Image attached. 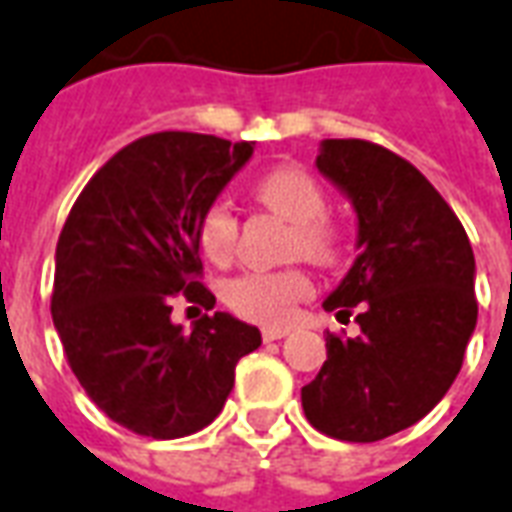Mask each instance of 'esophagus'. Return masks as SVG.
I'll list each match as a JSON object with an SVG mask.
<instances>
[{
	"mask_svg": "<svg viewBox=\"0 0 512 512\" xmlns=\"http://www.w3.org/2000/svg\"><path fill=\"white\" fill-rule=\"evenodd\" d=\"M288 332H291L288 327H266V330H263V341H266V343L280 341V338H285Z\"/></svg>",
	"mask_w": 512,
	"mask_h": 512,
	"instance_id": "obj_1",
	"label": "esophagus"
}]
</instances>
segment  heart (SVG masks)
Returning <instances> with one entry per match:
<instances>
[{"instance_id":"obj_1","label":"heart","mask_w":512,"mask_h":512,"mask_svg":"<svg viewBox=\"0 0 512 512\" xmlns=\"http://www.w3.org/2000/svg\"><path fill=\"white\" fill-rule=\"evenodd\" d=\"M252 194L263 207L291 224L288 252L302 255L316 266H330L341 252V232L335 230L324 210L327 194L321 182L302 166H274L260 174ZM199 246L213 263H227L238 241V221L224 202H213L199 216ZM313 293L310 277L302 268L282 271H249L227 285V305L238 316L257 324H285L293 307Z\"/></svg>"}]
</instances>
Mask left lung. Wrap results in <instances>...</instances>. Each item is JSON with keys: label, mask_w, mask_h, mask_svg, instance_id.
Segmentation results:
<instances>
[{"label": "left lung", "mask_w": 512, "mask_h": 512, "mask_svg": "<svg viewBox=\"0 0 512 512\" xmlns=\"http://www.w3.org/2000/svg\"><path fill=\"white\" fill-rule=\"evenodd\" d=\"M316 169L357 213V257L324 310L357 338L327 332V360L302 388L307 421L338 441L371 443L413 427L460 374L477 327L474 252L455 210L391 149L321 141Z\"/></svg>", "instance_id": "left-lung-1"}]
</instances>
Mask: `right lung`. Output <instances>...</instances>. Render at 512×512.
<instances>
[{
  "instance_id": "obj_1",
  "label": "right lung",
  "mask_w": 512,
  "mask_h": 512,
  "mask_svg": "<svg viewBox=\"0 0 512 512\" xmlns=\"http://www.w3.org/2000/svg\"><path fill=\"white\" fill-rule=\"evenodd\" d=\"M255 144L155 132L96 171L63 224L52 321L94 405L146 438H182L219 416L238 360L260 330L230 313L171 321V296L213 307L196 280L199 216L244 169Z\"/></svg>"
}]
</instances>
